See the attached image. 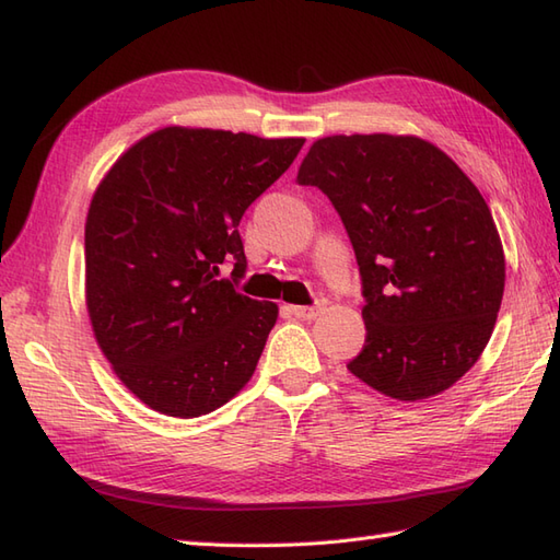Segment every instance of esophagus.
Segmentation results:
<instances>
[{"label": "esophagus", "instance_id": "1", "mask_svg": "<svg viewBox=\"0 0 560 560\" xmlns=\"http://www.w3.org/2000/svg\"><path fill=\"white\" fill-rule=\"evenodd\" d=\"M289 311L295 317H301V319H315L319 313L325 311V303H317V305H291Z\"/></svg>", "mask_w": 560, "mask_h": 560}]
</instances>
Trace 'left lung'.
<instances>
[{"label":"left lung","mask_w":560,"mask_h":560,"mask_svg":"<svg viewBox=\"0 0 560 560\" xmlns=\"http://www.w3.org/2000/svg\"><path fill=\"white\" fill-rule=\"evenodd\" d=\"M295 183L329 197L359 261L365 347L349 371L401 401L455 385L489 343L505 289L477 185L438 147L395 135L317 139Z\"/></svg>","instance_id":"8db88e82"}]
</instances>
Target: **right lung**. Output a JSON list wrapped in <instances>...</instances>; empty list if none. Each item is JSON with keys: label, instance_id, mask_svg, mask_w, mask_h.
<instances>
[{"label": "right lung", "instance_id": "right-lung-1", "mask_svg": "<svg viewBox=\"0 0 560 560\" xmlns=\"http://www.w3.org/2000/svg\"><path fill=\"white\" fill-rule=\"evenodd\" d=\"M305 139L165 127L122 153L91 199L86 305L125 387L177 419L219 409L253 377L279 307L237 291L245 209ZM223 264L231 280H219Z\"/></svg>", "mask_w": 560, "mask_h": 560}]
</instances>
